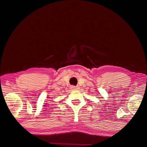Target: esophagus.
Returning <instances> with one entry per match:
<instances>
[{"mask_svg": "<svg viewBox=\"0 0 147 147\" xmlns=\"http://www.w3.org/2000/svg\"><path fill=\"white\" fill-rule=\"evenodd\" d=\"M71 90H79V87L77 86H71Z\"/></svg>", "mask_w": 147, "mask_h": 147, "instance_id": "34e87169", "label": "esophagus"}]
</instances>
